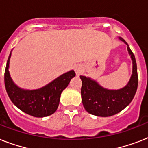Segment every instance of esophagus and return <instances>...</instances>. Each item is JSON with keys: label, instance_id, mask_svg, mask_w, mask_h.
<instances>
[{"label": "esophagus", "instance_id": "obj_1", "mask_svg": "<svg viewBox=\"0 0 148 148\" xmlns=\"http://www.w3.org/2000/svg\"><path fill=\"white\" fill-rule=\"evenodd\" d=\"M74 71L76 72V74H77V75H79V74H81V73H82L83 69H82V67H81L80 65H76V66L74 67Z\"/></svg>", "mask_w": 148, "mask_h": 148}]
</instances>
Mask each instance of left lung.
<instances>
[{
  "mask_svg": "<svg viewBox=\"0 0 148 148\" xmlns=\"http://www.w3.org/2000/svg\"><path fill=\"white\" fill-rule=\"evenodd\" d=\"M121 41L127 45L133 69L130 81L125 87L119 90H108L101 87L90 77L80 76L82 81L81 99L84 108L89 114L98 117H110L121 112L133 100L138 89V69L135 57L127 43L122 38Z\"/></svg>",
  "mask_w": 148,
  "mask_h": 148,
  "instance_id": "8db88e82",
  "label": "left lung"
}]
</instances>
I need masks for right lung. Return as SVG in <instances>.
I'll list each match as a JSON object with an SVG mask.
<instances>
[{
	"label": "right lung",
	"instance_id": "obj_1",
	"mask_svg": "<svg viewBox=\"0 0 148 148\" xmlns=\"http://www.w3.org/2000/svg\"><path fill=\"white\" fill-rule=\"evenodd\" d=\"M10 52L4 73L5 88L10 101L23 112L36 117L49 116L55 112L59 105L60 95L75 77L72 70L60 75L45 87L36 90H24L14 83L9 73Z\"/></svg>",
	"mask_w": 148,
	"mask_h": 148
}]
</instances>
